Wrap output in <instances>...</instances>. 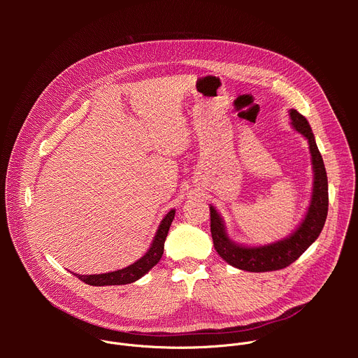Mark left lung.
Listing matches in <instances>:
<instances>
[{
	"instance_id": "1",
	"label": "left lung",
	"mask_w": 358,
	"mask_h": 358,
	"mask_svg": "<svg viewBox=\"0 0 358 358\" xmlns=\"http://www.w3.org/2000/svg\"><path fill=\"white\" fill-rule=\"evenodd\" d=\"M293 129L309 141L313 164V194L310 206L304 220L287 238L268 243L264 246H243L229 239L224 221L217 210L211 206V235L214 248L220 257L229 265L248 272H271L279 271L293 264L320 235L329 210V185L324 163L317 148L315 134L309 122L297 110H289Z\"/></svg>"
}]
</instances>
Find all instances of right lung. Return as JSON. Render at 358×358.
Wrapping results in <instances>:
<instances>
[{
	"mask_svg": "<svg viewBox=\"0 0 358 358\" xmlns=\"http://www.w3.org/2000/svg\"><path fill=\"white\" fill-rule=\"evenodd\" d=\"M176 210H171L167 213V215L160 222V227L156 232L155 239L150 249L145 252L144 257H141L138 261L131 264L127 268L109 272V273H100V275H76L82 282L90 286H110V285H127L138 280L141 276H144L152 266L157 265L159 261L163 257L164 252V242L169 234V229L171 227V222L174 220Z\"/></svg>",
	"mask_w": 358,
	"mask_h": 358,
	"instance_id": "right-lung-1",
	"label": "right lung"
}]
</instances>
